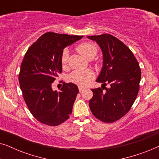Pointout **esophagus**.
I'll return each mask as SVG.
<instances>
[{"label": "esophagus", "instance_id": "obj_1", "mask_svg": "<svg viewBox=\"0 0 159 159\" xmlns=\"http://www.w3.org/2000/svg\"><path fill=\"white\" fill-rule=\"evenodd\" d=\"M78 88H79V90L80 92H82V91H83L85 88L84 87H82V86H78Z\"/></svg>", "mask_w": 159, "mask_h": 159}]
</instances>
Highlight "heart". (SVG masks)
I'll return each instance as SVG.
<instances>
[{"label": "heart", "instance_id": "obj_1", "mask_svg": "<svg viewBox=\"0 0 159 159\" xmlns=\"http://www.w3.org/2000/svg\"><path fill=\"white\" fill-rule=\"evenodd\" d=\"M77 51L86 58H94L97 54L98 48L94 43L86 42L81 43L77 48ZM68 61V51L64 50L61 56V64L62 65H66ZM93 74L89 69H84V70H76L73 71L69 76V81L74 83L80 84V85H84L88 84L89 81L92 79Z\"/></svg>", "mask_w": 159, "mask_h": 159}]
</instances>
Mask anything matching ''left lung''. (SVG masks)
Returning <instances> with one entry per match:
<instances>
[{"label":"left lung","instance_id":"obj_1","mask_svg":"<svg viewBox=\"0 0 159 159\" xmlns=\"http://www.w3.org/2000/svg\"><path fill=\"white\" fill-rule=\"evenodd\" d=\"M88 38L95 41L103 53V67L96 82L110 85L105 87V92L101 88L91 89L93 96L89 106L98 119L114 122L125 116L135 101L141 79L140 66L129 48L111 34Z\"/></svg>","mask_w":159,"mask_h":159}]
</instances>
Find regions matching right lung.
<instances>
[{
  "label": "right lung",
  "instance_id": "add662e5",
  "mask_svg": "<svg viewBox=\"0 0 159 159\" xmlns=\"http://www.w3.org/2000/svg\"><path fill=\"white\" fill-rule=\"evenodd\" d=\"M83 36L46 32L27 50L21 64L19 82L28 108L37 120L59 125L69 118L79 93L76 84L63 83L59 92L52 83L62 71L64 48Z\"/></svg>",
  "mask_w": 159,
  "mask_h": 159
}]
</instances>
